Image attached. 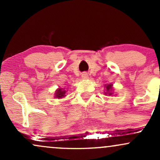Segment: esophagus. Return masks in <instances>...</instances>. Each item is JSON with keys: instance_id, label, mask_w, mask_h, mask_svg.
Listing matches in <instances>:
<instances>
[{"instance_id": "esophagus-1", "label": "esophagus", "mask_w": 160, "mask_h": 160, "mask_svg": "<svg viewBox=\"0 0 160 160\" xmlns=\"http://www.w3.org/2000/svg\"><path fill=\"white\" fill-rule=\"evenodd\" d=\"M81 76H82V79H84V80H85V79H87V78H88V77H89V76H88V74H86V72L82 73Z\"/></svg>"}]
</instances>
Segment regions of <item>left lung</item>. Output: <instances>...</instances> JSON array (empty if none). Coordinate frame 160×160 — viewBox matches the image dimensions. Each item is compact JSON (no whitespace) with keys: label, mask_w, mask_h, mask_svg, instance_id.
Listing matches in <instances>:
<instances>
[{"label":"left lung","mask_w":160,"mask_h":160,"mask_svg":"<svg viewBox=\"0 0 160 160\" xmlns=\"http://www.w3.org/2000/svg\"><path fill=\"white\" fill-rule=\"evenodd\" d=\"M106 89H107V93L108 95H112V84H108V85L106 86ZM105 92V94H107Z\"/></svg>","instance_id":"8db88e82"}]
</instances>
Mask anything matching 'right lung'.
I'll return each mask as SVG.
<instances>
[{
	"mask_svg": "<svg viewBox=\"0 0 160 160\" xmlns=\"http://www.w3.org/2000/svg\"><path fill=\"white\" fill-rule=\"evenodd\" d=\"M65 90H63V89H57L56 92V98H63V97L65 96Z\"/></svg>",
	"mask_w": 160,
	"mask_h": 160,
	"instance_id": "right-lung-1",
	"label": "right lung"
}]
</instances>
